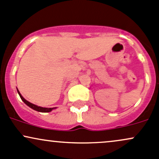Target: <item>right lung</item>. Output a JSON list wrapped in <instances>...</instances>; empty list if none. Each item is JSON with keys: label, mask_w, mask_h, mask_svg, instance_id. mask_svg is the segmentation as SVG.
Returning a JSON list of instances; mask_svg holds the SVG:
<instances>
[{"label": "right lung", "mask_w": 159, "mask_h": 159, "mask_svg": "<svg viewBox=\"0 0 159 159\" xmlns=\"http://www.w3.org/2000/svg\"><path fill=\"white\" fill-rule=\"evenodd\" d=\"M16 90H17V92L19 93L20 97L21 100L24 102L25 103H26V105H27L28 107H30L32 108L33 110H36V111H38V112H42V113H49V112H51L52 110H54V109H56V107H52V108H47V107H39V106H37V105H35L33 104V103H30V102H29L28 101H26V99H25L21 95V93H20L19 90L16 88Z\"/></svg>", "instance_id": "right-lung-1"}]
</instances>
